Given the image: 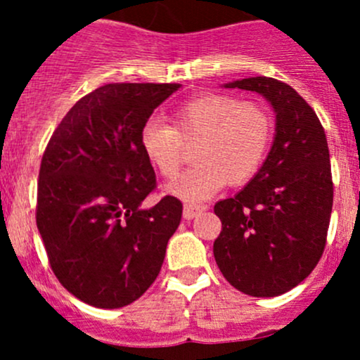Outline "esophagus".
Instances as JSON below:
<instances>
[{
	"label": "esophagus",
	"mask_w": 360,
	"mask_h": 360,
	"mask_svg": "<svg viewBox=\"0 0 360 360\" xmlns=\"http://www.w3.org/2000/svg\"><path fill=\"white\" fill-rule=\"evenodd\" d=\"M207 207L205 205H198V203H186L183 209V216L184 219H193V217H197L198 214L202 212V210H205Z\"/></svg>",
	"instance_id": "1"
}]
</instances>
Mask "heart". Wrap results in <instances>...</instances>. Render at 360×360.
Instances as JSON below:
<instances>
[{
	"label": "heart",
	"mask_w": 360,
	"mask_h": 360,
	"mask_svg": "<svg viewBox=\"0 0 360 360\" xmlns=\"http://www.w3.org/2000/svg\"><path fill=\"white\" fill-rule=\"evenodd\" d=\"M172 127L150 120L141 129V148L163 177H174L184 160V144L198 143L193 169L167 191L186 202L212 197L224 183L240 186L259 172L274 136L266 108L230 96L207 94L174 110Z\"/></svg>",
	"instance_id": "obj_1"
}]
</instances>
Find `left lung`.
I'll list each match as a JSON object with an SVG mask.
<instances>
[{"label": "left lung", "mask_w": 360, "mask_h": 360, "mask_svg": "<svg viewBox=\"0 0 360 360\" xmlns=\"http://www.w3.org/2000/svg\"><path fill=\"white\" fill-rule=\"evenodd\" d=\"M224 86L261 94L275 111V137L248 186L214 205L223 224L214 257L238 291L281 296L324 252L333 210L328 139L315 111L288 83L254 76Z\"/></svg>", "instance_id": "1"}]
</instances>
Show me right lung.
<instances>
[{
  "label": "right lung",
  "instance_id": "1",
  "mask_svg": "<svg viewBox=\"0 0 360 360\" xmlns=\"http://www.w3.org/2000/svg\"><path fill=\"white\" fill-rule=\"evenodd\" d=\"M179 83H110L82 97L50 137L38 181L36 224L53 274L72 296L122 308L158 277L183 203L163 197L141 129Z\"/></svg>",
  "mask_w": 360,
  "mask_h": 360
}]
</instances>
